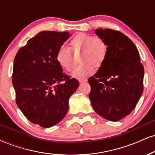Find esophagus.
Segmentation results:
<instances>
[{"label": "esophagus", "mask_w": 155, "mask_h": 155, "mask_svg": "<svg viewBox=\"0 0 155 155\" xmlns=\"http://www.w3.org/2000/svg\"><path fill=\"white\" fill-rule=\"evenodd\" d=\"M79 81L80 83H84V82H86V81H87V79H85V78H81V79H79Z\"/></svg>", "instance_id": "34e87169"}]
</instances>
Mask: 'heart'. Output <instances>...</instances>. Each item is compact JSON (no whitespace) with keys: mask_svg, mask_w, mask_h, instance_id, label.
Segmentation results:
<instances>
[{"mask_svg":"<svg viewBox=\"0 0 155 155\" xmlns=\"http://www.w3.org/2000/svg\"><path fill=\"white\" fill-rule=\"evenodd\" d=\"M71 47L61 46L57 51V61L68 71H71L77 63L76 54L82 51L80 60L81 63L72 73V76L81 78L90 74L94 66L100 68L104 64L107 54V47L101 38L87 34L79 33L71 41Z\"/></svg>","mask_w":155,"mask_h":155,"instance_id":"1","label":"heart"}]
</instances>
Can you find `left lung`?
I'll use <instances>...</instances> for the list:
<instances>
[{
	"mask_svg": "<svg viewBox=\"0 0 155 155\" xmlns=\"http://www.w3.org/2000/svg\"><path fill=\"white\" fill-rule=\"evenodd\" d=\"M95 32L107 47V54L97 72L89 78V97L97 114L117 122L129 115L141 97L144 68L128 37L111 29Z\"/></svg>",
	"mask_w": 155,
	"mask_h": 155,
	"instance_id": "8db88e82",
	"label": "left lung"
}]
</instances>
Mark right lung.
Instances as JSON below:
<instances>
[{
	"instance_id": "1",
	"label": "right lung",
	"mask_w": 155,
	"mask_h": 155,
	"mask_svg": "<svg viewBox=\"0 0 155 155\" xmlns=\"http://www.w3.org/2000/svg\"><path fill=\"white\" fill-rule=\"evenodd\" d=\"M70 35L69 32H40L15 56L12 83L16 103L28 120L42 127L63 120L69 98L79 86L78 80L64 74L56 58Z\"/></svg>"
}]
</instances>
